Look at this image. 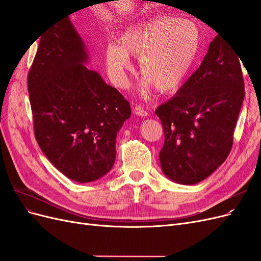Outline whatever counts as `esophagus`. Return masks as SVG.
Instances as JSON below:
<instances>
[{"mask_svg":"<svg viewBox=\"0 0 261 261\" xmlns=\"http://www.w3.org/2000/svg\"><path fill=\"white\" fill-rule=\"evenodd\" d=\"M134 113H135L138 116H143V117L148 115L146 110H144L140 106H135V108H134Z\"/></svg>","mask_w":261,"mask_h":261,"instance_id":"esophagus-1","label":"esophagus"}]
</instances>
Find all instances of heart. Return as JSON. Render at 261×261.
I'll return each mask as SVG.
<instances>
[{"instance_id": "heart-1", "label": "heart", "mask_w": 261, "mask_h": 261, "mask_svg": "<svg viewBox=\"0 0 261 261\" xmlns=\"http://www.w3.org/2000/svg\"><path fill=\"white\" fill-rule=\"evenodd\" d=\"M200 45V30L193 20L158 17L128 28L120 43H109L106 63L117 84L126 82L129 55L138 57L139 72L160 92L176 90L191 70Z\"/></svg>"}]
</instances>
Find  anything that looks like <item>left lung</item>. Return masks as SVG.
Listing matches in <instances>:
<instances>
[{"mask_svg": "<svg viewBox=\"0 0 261 261\" xmlns=\"http://www.w3.org/2000/svg\"><path fill=\"white\" fill-rule=\"evenodd\" d=\"M240 60L217 36L198 69L174 97L156 108L164 130L161 169L175 183H199L230 153L245 96Z\"/></svg>", "mask_w": 261, "mask_h": 261, "instance_id": "8db88e82", "label": "left lung"}]
</instances>
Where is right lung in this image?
<instances>
[{
	"instance_id": "1",
	"label": "right lung",
	"mask_w": 261,
	"mask_h": 261,
	"mask_svg": "<svg viewBox=\"0 0 261 261\" xmlns=\"http://www.w3.org/2000/svg\"><path fill=\"white\" fill-rule=\"evenodd\" d=\"M88 61L67 16L41 35L28 74L37 143L55 168L78 183L111 171L117 132L132 114L128 101L87 68Z\"/></svg>"
}]
</instances>
